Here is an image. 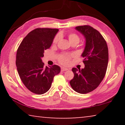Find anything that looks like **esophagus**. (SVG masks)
I'll return each mask as SVG.
<instances>
[{
	"instance_id": "esophagus-1",
	"label": "esophagus",
	"mask_w": 125,
	"mask_h": 125,
	"mask_svg": "<svg viewBox=\"0 0 125 125\" xmlns=\"http://www.w3.org/2000/svg\"><path fill=\"white\" fill-rule=\"evenodd\" d=\"M68 69H67V68H61V71L62 72H64V71H68Z\"/></svg>"
}]
</instances>
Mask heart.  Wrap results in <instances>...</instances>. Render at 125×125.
<instances>
[{
	"mask_svg": "<svg viewBox=\"0 0 125 125\" xmlns=\"http://www.w3.org/2000/svg\"><path fill=\"white\" fill-rule=\"evenodd\" d=\"M59 40L60 36H57L54 39L53 43L56 44L58 42H59ZM68 40H69V42H71V43L74 42H79L80 37L76 33H70L69 35H68ZM59 61L61 64L64 65H69L70 64V62H71V56L66 55V54L62 55V56H61L60 58Z\"/></svg>",
	"mask_w": 125,
	"mask_h": 125,
	"instance_id": "1",
	"label": "heart"
}]
</instances>
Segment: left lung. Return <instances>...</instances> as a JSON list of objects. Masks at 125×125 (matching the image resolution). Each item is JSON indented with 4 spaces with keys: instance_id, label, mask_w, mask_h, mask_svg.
Here are the masks:
<instances>
[{
    "instance_id": "8db88e82",
    "label": "left lung",
    "mask_w": 125,
    "mask_h": 125,
    "mask_svg": "<svg viewBox=\"0 0 125 125\" xmlns=\"http://www.w3.org/2000/svg\"><path fill=\"white\" fill-rule=\"evenodd\" d=\"M75 29L85 40V48L81 54L85 68H72L74 77L70 81V84L74 91L86 94L96 89L105 76L109 60L108 48L101 34L93 27L82 25Z\"/></svg>"
}]
</instances>
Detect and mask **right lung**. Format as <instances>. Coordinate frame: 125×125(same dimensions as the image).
Here are the masks:
<instances>
[{
    "mask_svg": "<svg viewBox=\"0 0 125 125\" xmlns=\"http://www.w3.org/2000/svg\"><path fill=\"white\" fill-rule=\"evenodd\" d=\"M58 31V29H35L24 37L18 48L17 70L24 85L32 93L42 94L48 91L54 76L60 72V67L56 65L44 68L42 60Z\"/></svg>",
    "mask_w": 125,
    "mask_h": 125,
    "instance_id": "obj_1",
    "label": "right lung"
}]
</instances>
